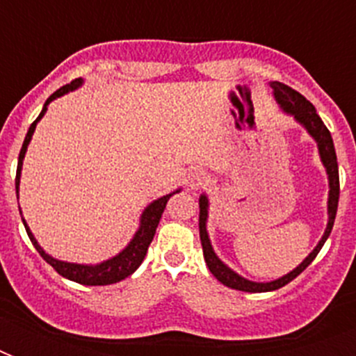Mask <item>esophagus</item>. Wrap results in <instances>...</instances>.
<instances>
[{
	"instance_id": "obj_1",
	"label": "esophagus",
	"mask_w": 356,
	"mask_h": 356,
	"mask_svg": "<svg viewBox=\"0 0 356 356\" xmlns=\"http://www.w3.org/2000/svg\"><path fill=\"white\" fill-rule=\"evenodd\" d=\"M190 181V186H200V184L205 183V175L203 173H192L188 177Z\"/></svg>"
}]
</instances>
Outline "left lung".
Returning <instances> with one entry per match:
<instances>
[{
    "instance_id": "left-lung-1",
    "label": "left lung",
    "mask_w": 356,
    "mask_h": 356,
    "mask_svg": "<svg viewBox=\"0 0 356 356\" xmlns=\"http://www.w3.org/2000/svg\"><path fill=\"white\" fill-rule=\"evenodd\" d=\"M271 88H273V96H275L277 103L281 105V108L286 114L293 116L296 122H299L307 129V133L316 140L318 144V151H320V159L323 162V166L327 170V177H329V201H327V212H329V222H327V229L321 240L318 242L312 253L307 257V259L301 262V264L292 270L286 275H282L281 279H275V281L270 282H253L243 279L233 271L229 266H225L222 260L218 259V254L214 253L212 249V243L209 240V233H207V218H209V200L207 195L203 194L200 197V238L201 245H203V257H205V262L209 266V270L218 281L225 284L229 288H234V290H242V292H271V290H279L284 284H288L290 281H293L296 277L309 268V264L316 259V254L320 253V249L323 248V243L329 238L332 231V225H334V218H337V209H338V197H340V177H338V162H337V151H334V144H332V136L329 133V129L325 127V123L321 122V118L316 113L314 105L307 99L305 96H301L298 90H293L290 86L282 85L279 81H273L271 83Z\"/></svg>"
}]
</instances>
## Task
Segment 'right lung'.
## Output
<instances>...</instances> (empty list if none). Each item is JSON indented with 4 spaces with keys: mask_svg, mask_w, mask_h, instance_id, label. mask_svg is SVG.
<instances>
[{
    "mask_svg": "<svg viewBox=\"0 0 356 356\" xmlns=\"http://www.w3.org/2000/svg\"><path fill=\"white\" fill-rule=\"evenodd\" d=\"M83 85V79H75L72 81L70 85L60 86L57 92H53L51 96L47 97V102L44 103V108H42V113L38 114V118L35 122L31 123L29 131L25 134L24 145H22V149H19V156H18V170H16V195H18V186H19V175H22V164H24V156L25 151H27V145H29L31 138H33V133H35L36 123L40 122V118L46 114L47 105L53 102V99H57V97L64 96V94H68V92L75 90L77 86ZM179 192V190H175ZM175 192L168 195H162L159 200H155L153 203L145 207V211L142 212V218H140V227L136 231V234L133 236V240L129 242V245L123 251H120L116 257L108 260H103L102 264H94V266H86V264H74V262H64V260H57L49 257V254L44 251V249L38 245L36 242V238L33 236V233L27 227V223L22 218V222L25 225V231L29 234L31 242L36 248V251L40 253V257L46 260L47 264L53 266V270L57 271L58 275L66 277L70 281L79 282V284H86V286H105V284H114V282L122 281L125 277H129L131 273L136 271L140 264H142V260H144L145 253H147V248H149L151 240L155 236V231L159 227V222H161V216L164 209H166L168 200L172 197Z\"/></svg>",
    "mask_w": 356,
    "mask_h": 356,
    "instance_id": "obj_1",
    "label": "right lung"
}]
</instances>
